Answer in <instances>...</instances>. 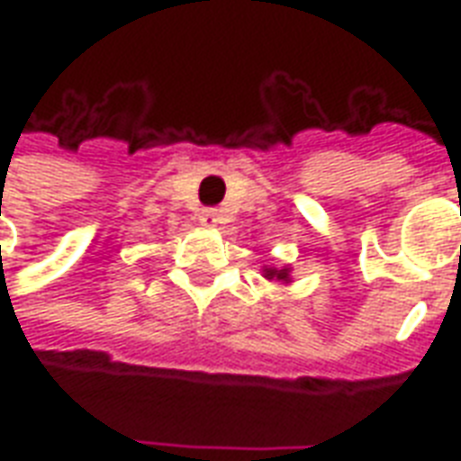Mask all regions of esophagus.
Here are the masks:
<instances>
[{
    "mask_svg": "<svg viewBox=\"0 0 461 461\" xmlns=\"http://www.w3.org/2000/svg\"><path fill=\"white\" fill-rule=\"evenodd\" d=\"M217 221H220V214L217 210H202L200 212V224L202 227H217Z\"/></svg>",
    "mask_w": 461,
    "mask_h": 461,
    "instance_id": "esophagus-1",
    "label": "esophagus"
}]
</instances>
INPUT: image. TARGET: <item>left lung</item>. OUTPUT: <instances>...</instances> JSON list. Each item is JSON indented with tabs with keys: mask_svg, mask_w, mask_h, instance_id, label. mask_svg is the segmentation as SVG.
Instances as JSON below:
<instances>
[{
	"mask_svg": "<svg viewBox=\"0 0 461 461\" xmlns=\"http://www.w3.org/2000/svg\"><path fill=\"white\" fill-rule=\"evenodd\" d=\"M261 276L269 281H281V284H291V267L286 264V267H281V269H276V267H264L261 269Z\"/></svg>",
	"mask_w": 461,
	"mask_h": 461,
	"instance_id": "obj_1",
	"label": "left lung"
}]
</instances>
